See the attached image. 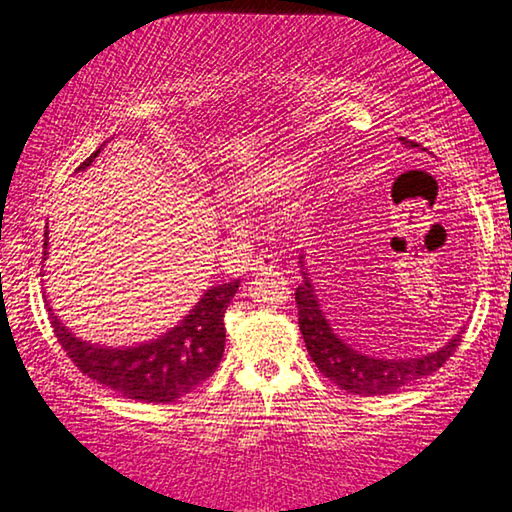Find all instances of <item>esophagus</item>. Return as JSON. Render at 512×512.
I'll return each mask as SVG.
<instances>
[{
	"mask_svg": "<svg viewBox=\"0 0 512 512\" xmlns=\"http://www.w3.org/2000/svg\"><path fill=\"white\" fill-rule=\"evenodd\" d=\"M278 266V259L276 255L271 253H264V255H257L253 259V264H250V271H264V273H271L273 269Z\"/></svg>",
	"mask_w": 512,
	"mask_h": 512,
	"instance_id": "esophagus-1",
	"label": "esophagus"
}]
</instances>
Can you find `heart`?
Wrapping results in <instances>:
<instances>
[{
    "label": "heart",
    "instance_id": "heart-1",
    "mask_svg": "<svg viewBox=\"0 0 512 512\" xmlns=\"http://www.w3.org/2000/svg\"><path fill=\"white\" fill-rule=\"evenodd\" d=\"M308 160L304 155H278L253 167H246L229 178L227 197L236 206H259L269 201L283 199L297 190L306 178ZM222 220L229 227H239L241 218L232 206L220 208Z\"/></svg>",
    "mask_w": 512,
    "mask_h": 512
}]
</instances>
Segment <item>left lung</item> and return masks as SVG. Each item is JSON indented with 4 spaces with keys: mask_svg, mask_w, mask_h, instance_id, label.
<instances>
[{
    "mask_svg": "<svg viewBox=\"0 0 512 512\" xmlns=\"http://www.w3.org/2000/svg\"><path fill=\"white\" fill-rule=\"evenodd\" d=\"M401 141L410 148H417L415 141ZM299 264L304 283L294 292V301H297L299 308V329L301 336H304L306 350L322 376L334 380L345 392L359 394V397H380V394L397 392L401 387L417 383L420 378H427L441 369L452 357V352L457 350L459 341H462V331H457L443 348L420 357L380 359L364 355V352L355 350L343 338L336 336V331L331 329L329 320L322 313L311 278H308L304 255H299Z\"/></svg>",
    "mask_w": 512,
    "mask_h": 512,
    "instance_id": "8db88e82",
    "label": "left lung"
}]
</instances>
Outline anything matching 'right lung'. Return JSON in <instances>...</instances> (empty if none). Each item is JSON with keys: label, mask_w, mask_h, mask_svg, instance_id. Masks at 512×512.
<instances>
[{"label": "right lung", "mask_w": 512, "mask_h": 512, "mask_svg": "<svg viewBox=\"0 0 512 512\" xmlns=\"http://www.w3.org/2000/svg\"><path fill=\"white\" fill-rule=\"evenodd\" d=\"M99 153L102 148H97L78 171L88 169ZM43 248H48V239ZM46 255L43 253V259ZM236 290L239 280L213 285L174 329L127 348L83 341L62 325L50 306L48 313L57 341L85 376L125 399L171 403L197 390L218 369L225 352V311Z\"/></svg>", "instance_id": "right-lung-1"}]
</instances>
